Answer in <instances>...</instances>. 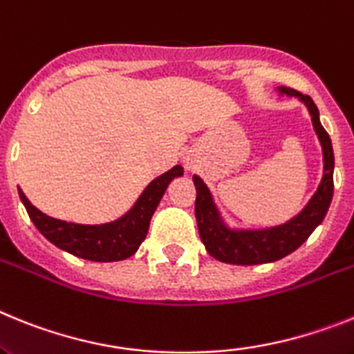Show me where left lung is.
Wrapping results in <instances>:
<instances>
[{
  "mask_svg": "<svg viewBox=\"0 0 354 354\" xmlns=\"http://www.w3.org/2000/svg\"><path fill=\"white\" fill-rule=\"evenodd\" d=\"M281 94L299 97L308 106L312 115L313 128L322 146L324 156V176L321 180L317 192L312 196L301 214H297L288 223L276 226V228L260 230V232H235L230 230L221 219L219 212L215 208L210 190L203 183L199 176H194L196 185V221L201 242L207 248L208 254L215 260L233 266H257V263L276 262L279 258L287 257L296 251L303 242L312 235L324 219L326 212L330 208L333 198V147L328 131L322 128L319 121V110L310 96H303L294 88L279 87Z\"/></svg>",
  "mask_w": 354,
  "mask_h": 354,
  "instance_id": "1",
  "label": "left lung"
}]
</instances>
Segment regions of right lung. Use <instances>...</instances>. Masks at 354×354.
Segmentation results:
<instances>
[{"instance_id":"obj_1","label":"right lung","mask_w":354,"mask_h":354,"mask_svg":"<svg viewBox=\"0 0 354 354\" xmlns=\"http://www.w3.org/2000/svg\"><path fill=\"white\" fill-rule=\"evenodd\" d=\"M181 174H183V167L174 165L171 171L153 180L146 187L139 201L135 203V207L124 217L109 224H100V226L53 219L33 207L21 189L19 198L28 212L30 219L35 224V228L51 244L75 257L92 260V262H118V260L131 257L139 250V245L146 239L151 217L165 189L171 180Z\"/></svg>"}]
</instances>
